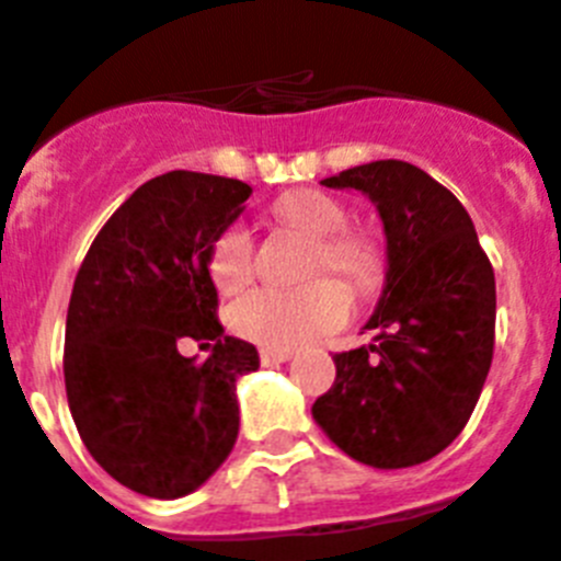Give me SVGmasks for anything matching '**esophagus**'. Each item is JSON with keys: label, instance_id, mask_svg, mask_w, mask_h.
<instances>
[{"label": "esophagus", "instance_id": "esophagus-1", "mask_svg": "<svg viewBox=\"0 0 561 561\" xmlns=\"http://www.w3.org/2000/svg\"><path fill=\"white\" fill-rule=\"evenodd\" d=\"M289 359H291V351H272V348L261 351V362H264V365H277V362H289Z\"/></svg>", "mask_w": 561, "mask_h": 561}]
</instances>
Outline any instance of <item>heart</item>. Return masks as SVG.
I'll return each instance as SVG.
<instances>
[{
  "label": "heart",
  "instance_id": "b5f03b06",
  "mask_svg": "<svg viewBox=\"0 0 561 561\" xmlns=\"http://www.w3.org/2000/svg\"><path fill=\"white\" fill-rule=\"evenodd\" d=\"M280 225L311 238L309 275H336L354 289H374L385 272L379 238L365 227L345 225L348 210L323 191L297 187L272 202ZM207 270L216 286L238 291L255 270V241L244 225H227L210 244ZM351 314V297L336 280H314L304 289L261 286L241 295L230 309V325L244 340L272 351H289L340 329Z\"/></svg>",
  "mask_w": 561,
  "mask_h": 561
}]
</instances>
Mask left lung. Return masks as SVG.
<instances>
[{
	"label": "left lung",
	"mask_w": 561,
	"mask_h": 561,
	"mask_svg": "<svg viewBox=\"0 0 561 561\" xmlns=\"http://www.w3.org/2000/svg\"><path fill=\"white\" fill-rule=\"evenodd\" d=\"M323 185L356 187L376 202L388 286L368 323L379 331L376 345L334 354L336 379L311 413L359 463H424L458 438L492 368V261L463 205L410 162L376 160Z\"/></svg>",
	"instance_id": "obj_1"
}]
</instances>
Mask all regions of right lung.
Segmentation results:
<instances>
[{
	"mask_svg": "<svg viewBox=\"0 0 561 561\" xmlns=\"http://www.w3.org/2000/svg\"><path fill=\"white\" fill-rule=\"evenodd\" d=\"M252 187L216 173L171 171L108 216L76 275L64 336L69 413L89 455L117 483L173 500L199 489L238 438L236 379L255 345L225 336L210 244ZM214 342L205 363L175 351Z\"/></svg>",
	"mask_w": 561,
	"mask_h": 561,
	"instance_id": "right-lung-1",
	"label": "right lung"
}]
</instances>
